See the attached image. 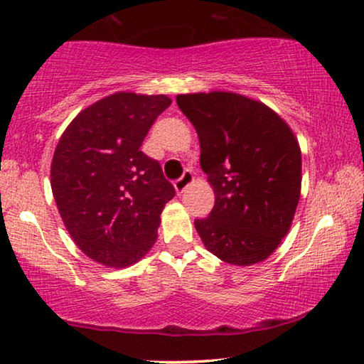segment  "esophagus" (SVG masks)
I'll return each mask as SVG.
<instances>
[{
  "instance_id": "esophagus-1",
  "label": "esophagus",
  "mask_w": 364,
  "mask_h": 364,
  "mask_svg": "<svg viewBox=\"0 0 364 364\" xmlns=\"http://www.w3.org/2000/svg\"><path fill=\"white\" fill-rule=\"evenodd\" d=\"M193 181H194L193 173L189 171V170H186V171L183 173V176L180 178V180H176V181H175V189H176V193H178V194H181V193L186 191V188H188L189 184H191Z\"/></svg>"
}]
</instances>
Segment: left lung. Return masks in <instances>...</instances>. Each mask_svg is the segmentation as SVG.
<instances>
[{"mask_svg": "<svg viewBox=\"0 0 364 364\" xmlns=\"http://www.w3.org/2000/svg\"><path fill=\"white\" fill-rule=\"evenodd\" d=\"M176 104L196 129L214 208L194 228L204 247L232 265L262 262L294 221L301 151L289 124L262 102L234 92L181 94Z\"/></svg>", "mask_w": 364, "mask_h": 364, "instance_id": "left-lung-1", "label": "left lung"}]
</instances>
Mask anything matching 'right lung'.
<instances>
[{"label": "right lung", "instance_id": "right-lung-1", "mask_svg": "<svg viewBox=\"0 0 364 364\" xmlns=\"http://www.w3.org/2000/svg\"><path fill=\"white\" fill-rule=\"evenodd\" d=\"M166 95L115 92L68 125L50 163V188L70 237L87 257L129 267L153 247L175 196L156 160L140 151Z\"/></svg>", "mask_w": 364, "mask_h": 364}]
</instances>
